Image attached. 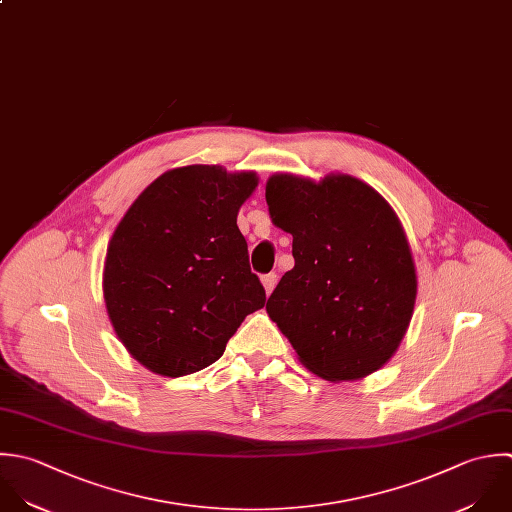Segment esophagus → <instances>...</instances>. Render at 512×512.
<instances>
[{
    "mask_svg": "<svg viewBox=\"0 0 512 512\" xmlns=\"http://www.w3.org/2000/svg\"><path fill=\"white\" fill-rule=\"evenodd\" d=\"M261 281H263L265 293H267V295H271V291H273V289H275V285H277V275H275V273L263 275V277H261Z\"/></svg>",
    "mask_w": 512,
    "mask_h": 512,
    "instance_id": "34e87169",
    "label": "esophagus"
}]
</instances>
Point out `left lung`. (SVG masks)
Wrapping results in <instances>:
<instances>
[{
    "instance_id": "1",
    "label": "left lung",
    "mask_w": 512,
    "mask_h": 512,
    "mask_svg": "<svg viewBox=\"0 0 512 512\" xmlns=\"http://www.w3.org/2000/svg\"><path fill=\"white\" fill-rule=\"evenodd\" d=\"M271 221L293 235L295 267L267 313L299 361L327 381H357L399 349L417 299L403 225L365 181L331 173L319 183L275 173L265 187Z\"/></svg>"
}]
</instances>
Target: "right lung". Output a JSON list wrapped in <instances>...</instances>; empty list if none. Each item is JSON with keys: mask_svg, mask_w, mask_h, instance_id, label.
<instances>
[{"mask_svg": "<svg viewBox=\"0 0 512 512\" xmlns=\"http://www.w3.org/2000/svg\"><path fill=\"white\" fill-rule=\"evenodd\" d=\"M259 179L221 165L159 175L113 231L103 267L111 325L135 361L183 377L215 363L265 305L237 213Z\"/></svg>", "mask_w": 512, "mask_h": 512, "instance_id": "add662e5", "label": "right lung"}]
</instances>
